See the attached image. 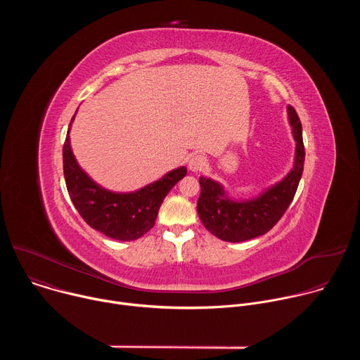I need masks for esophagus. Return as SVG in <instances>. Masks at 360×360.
Here are the masks:
<instances>
[{
	"label": "esophagus",
	"instance_id": "1",
	"mask_svg": "<svg viewBox=\"0 0 360 360\" xmlns=\"http://www.w3.org/2000/svg\"><path fill=\"white\" fill-rule=\"evenodd\" d=\"M205 167H207V158H205V157H202V155H192V157H189L188 168L192 172H199Z\"/></svg>",
	"mask_w": 360,
	"mask_h": 360
}]
</instances>
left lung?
I'll return each mask as SVG.
<instances>
[{
  "label": "left lung",
  "mask_w": 360,
  "mask_h": 360,
  "mask_svg": "<svg viewBox=\"0 0 360 360\" xmlns=\"http://www.w3.org/2000/svg\"><path fill=\"white\" fill-rule=\"evenodd\" d=\"M289 122L296 141L293 169L275 186L252 200L235 202L224 188L210 178H199L200 195L196 210L200 222L212 235L226 242H243L271 231L289 208L296 193L304 164L302 124L293 107H288Z\"/></svg>",
  "instance_id": "8db88e82"
}]
</instances>
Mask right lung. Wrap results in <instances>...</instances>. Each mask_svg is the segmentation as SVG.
Here are the masks:
<instances>
[{"label": "right lung", "instance_id": "1", "mask_svg": "<svg viewBox=\"0 0 360 360\" xmlns=\"http://www.w3.org/2000/svg\"><path fill=\"white\" fill-rule=\"evenodd\" d=\"M63 164L67 189L78 214L91 228L117 240H134L152 229L162 200L186 175V168L181 167L136 192H110L98 186L78 167L68 135L63 149Z\"/></svg>", "mask_w": 360, "mask_h": 360}]
</instances>
